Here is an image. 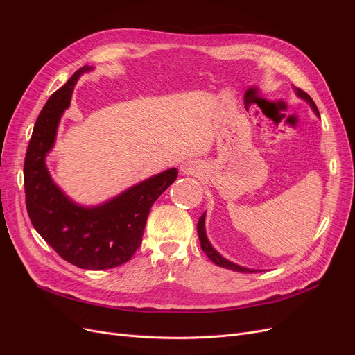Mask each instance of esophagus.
Wrapping results in <instances>:
<instances>
[{
  "label": "esophagus",
  "mask_w": 355,
  "mask_h": 355,
  "mask_svg": "<svg viewBox=\"0 0 355 355\" xmlns=\"http://www.w3.org/2000/svg\"><path fill=\"white\" fill-rule=\"evenodd\" d=\"M179 170H180V175H184V176H196V175L201 173L202 166L197 159H187L180 164Z\"/></svg>",
  "instance_id": "1"
}]
</instances>
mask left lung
Wrapping results in <instances>:
<instances>
[{
  "instance_id": "obj_1",
  "label": "left lung",
  "mask_w": 355,
  "mask_h": 355,
  "mask_svg": "<svg viewBox=\"0 0 355 355\" xmlns=\"http://www.w3.org/2000/svg\"><path fill=\"white\" fill-rule=\"evenodd\" d=\"M293 89H295V93H296L297 98L304 99L311 106V110L314 111V114L317 116H320V112L317 110L314 101L311 99V96L306 94L305 92H302L300 89H297V87H293ZM197 231H198V239H200V243H201V249H202L204 253L207 254V257L213 263H216V265H219L222 268H227V270H231V271H237V272H249V274H252V272L261 271V270H252V268H245V266H241L239 263H234V262L228 261L227 257H223L216 249H214V247L211 245V243L209 241L207 234H206V211H204L201 216H200V219H198Z\"/></svg>"
}]
</instances>
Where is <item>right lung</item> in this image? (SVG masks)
Segmentation results:
<instances>
[{"instance_id": "right-lung-1", "label": "right lung", "mask_w": 355, "mask_h": 355, "mask_svg": "<svg viewBox=\"0 0 355 355\" xmlns=\"http://www.w3.org/2000/svg\"><path fill=\"white\" fill-rule=\"evenodd\" d=\"M93 67H83L50 96L34 125L24 166L26 209L37 232L67 262L83 270H110L123 265L142 243L149 210L173 184L178 168H167L127 188L98 206L71 200L46 164L55 146L60 118L69 108L75 84Z\"/></svg>"}]
</instances>
